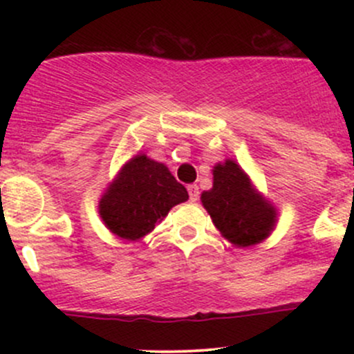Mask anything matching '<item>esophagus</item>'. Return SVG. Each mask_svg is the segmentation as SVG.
<instances>
[{
  "instance_id": "esophagus-1",
  "label": "esophagus",
  "mask_w": 354,
  "mask_h": 354,
  "mask_svg": "<svg viewBox=\"0 0 354 354\" xmlns=\"http://www.w3.org/2000/svg\"><path fill=\"white\" fill-rule=\"evenodd\" d=\"M188 194L191 201H198L200 200V188L196 185H188Z\"/></svg>"
}]
</instances>
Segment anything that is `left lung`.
<instances>
[{"label":"left lung","mask_w":354,"mask_h":354,"mask_svg":"<svg viewBox=\"0 0 354 354\" xmlns=\"http://www.w3.org/2000/svg\"><path fill=\"white\" fill-rule=\"evenodd\" d=\"M203 206L214 226L236 246H253L273 230L276 211L251 186L250 178L234 161L213 169V188L201 194Z\"/></svg>","instance_id":"8db88e82"}]
</instances>
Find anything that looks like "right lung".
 Masks as SVG:
<instances>
[{
    "mask_svg": "<svg viewBox=\"0 0 354 354\" xmlns=\"http://www.w3.org/2000/svg\"><path fill=\"white\" fill-rule=\"evenodd\" d=\"M188 200V191L165 165L136 154L123 166L100 201V214L113 233L140 239L174 205Z\"/></svg>",
    "mask_w": 354,
    "mask_h": 354,
    "instance_id": "add662e5",
    "label": "right lung"
}]
</instances>
